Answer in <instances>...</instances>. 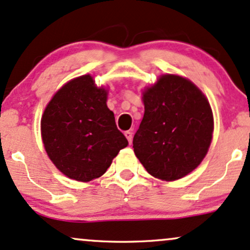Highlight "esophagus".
<instances>
[{
  "label": "esophagus",
  "mask_w": 250,
  "mask_h": 250,
  "mask_svg": "<svg viewBox=\"0 0 250 250\" xmlns=\"http://www.w3.org/2000/svg\"><path fill=\"white\" fill-rule=\"evenodd\" d=\"M125 136L127 137L128 142H129V143H131V141H133V133H131V131H125Z\"/></svg>",
  "instance_id": "esophagus-1"
}]
</instances>
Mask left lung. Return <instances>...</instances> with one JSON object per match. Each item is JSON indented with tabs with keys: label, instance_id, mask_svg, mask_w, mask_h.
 <instances>
[{
	"label": "left lung",
	"instance_id": "1",
	"mask_svg": "<svg viewBox=\"0 0 250 250\" xmlns=\"http://www.w3.org/2000/svg\"><path fill=\"white\" fill-rule=\"evenodd\" d=\"M144 116L135 134L136 157L155 178L172 182L192 172L211 146L213 113L186 78L164 74L143 92Z\"/></svg>",
	"mask_w": 250,
	"mask_h": 250
}]
</instances>
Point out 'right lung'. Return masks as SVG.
Segmentation results:
<instances>
[{
  "label": "right lung",
  "instance_id": "add662e5",
  "mask_svg": "<svg viewBox=\"0 0 250 250\" xmlns=\"http://www.w3.org/2000/svg\"><path fill=\"white\" fill-rule=\"evenodd\" d=\"M106 102V89L86 74L65 83L45 108L41 121L44 148L68 178L85 183L99 178L128 146Z\"/></svg>",
  "mask_w": 250,
  "mask_h": 250
}]
</instances>
